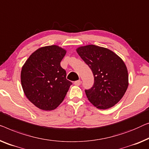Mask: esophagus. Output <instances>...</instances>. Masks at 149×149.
<instances>
[{"mask_svg":"<svg viewBox=\"0 0 149 149\" xmlns=\"http://www.w3.org/2000/svg\"><path fill=\"white\" fill-rule=\"evenodd\" d=\"M74 83L75 85H80L81 84V80H78V81H74Z\"/></svg>","mask_w":149,"mask_h":149,"instance_id":"34e87169","label":"esophagus"}]
</instances>
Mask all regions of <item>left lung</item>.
Listing matches in <instances>:
<instances>
[{
	"mask_svg": "<svg viewBox=\"0 0 149 149\" xmlns=\"http://www.w3.org/2000/svg\"><path fill=\"white\" fill-rule=\"evenodd\" d=\"M77 52L94 76L93 87L85 90L88 100L98 109L113 107L128 86V70L124 61L110 49L95 45L79 47Z\"/></svg>",
	"mask_w": 149,
	"mask_h": 149,
	"instance_id": "8db88e82",
	"label": "left lung"
}]
</instances>
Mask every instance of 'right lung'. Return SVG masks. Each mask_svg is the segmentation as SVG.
Returning a JSON list of instances; mask_svg holds the SVG:
<instances>
[{
  "instance_id": "1",
  "label": "right lung",
  "mask_w": 149,
  "mask_h": 149,
  "mask_svg": "<svg viewBox=\"0 0 149 149\" xmlns=\"http://www.w3.org/2000/svg\"><path fill=\"white\" fill-rule=\"evenodd\" d=\"M66 53L65 49L56 45L42 47L32 53L23 66V90L28 100L40 109H55L72 85L60 66Z\"/></svg>"
}]
</instances>
